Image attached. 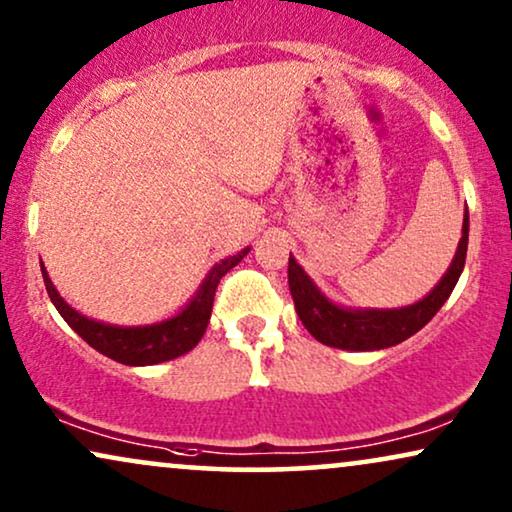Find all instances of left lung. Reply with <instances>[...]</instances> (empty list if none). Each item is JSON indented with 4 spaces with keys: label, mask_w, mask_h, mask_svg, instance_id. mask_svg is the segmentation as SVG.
Returning a JSON list of instances; mask_svg holds the SVG:
<instances>
[{
    "label": "left lung",
    "mask_w": 512,
    "mask_h": 512,
    "mask_svg": "<svg viewBox=\"0 0 512 512\" xmlns=\"http://www.w3.org/2000/svg\"><path fill=\"white\" fill-rule=\"evenodd\" d=\"M468 208L463 215L461 241H458L456 255L451 260L446 274L430 290L423 300L406 304L397 309H352L333 302L319 286L309 278L295 257L288 260V286L293 295L297 316L316 340L328 347L349 349V352H373V349L394 347L435 316L442 304L454 293L458 278L465 267V252H468Z\"/></svg>",
    "instance_id": "8db88e82"
}]
</instances>
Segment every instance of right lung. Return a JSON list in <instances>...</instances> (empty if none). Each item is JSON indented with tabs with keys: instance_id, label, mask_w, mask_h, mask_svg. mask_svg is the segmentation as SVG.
<instances>
[{
	"instance_id": "add662e5",
	"label": "right lung",
	"mask_w": 512,
	"mask_h": 512,
	"mask_svg": "<svg viewBox=\"0 0 512 512\" xmlns=\"http://www.w3.org/2000/svg\"><path fill=\"white\" fill-rule=\"evenodd\" d=\"M248 252L250 248H243L238 255H231L226 257V260L217 262L215 267L208 271V276L200 281V286L196 293H193L191 300L186 302L177 314L158 323H146V326H115V323H103L80 314L58 295L47 269H44L42 262L40 264L44 286H47L51 302H54L58 314L66 319L68 326L73 328L87 345H92L96 352L118 361V364L153 366L163 364V361L177 359L198 345L210 323L212 302H215L219 278H222L226 271L234 269Z\"/></svg>"
}]
</instances>
